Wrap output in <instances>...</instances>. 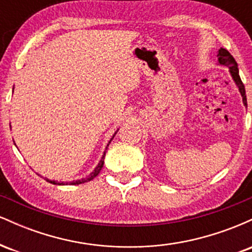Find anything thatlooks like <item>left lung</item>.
I'll return each mask as SVG.
<instances>
[{"label":"left lung","mask_w":252,"mask_h":252,"mask_svg":"<svg viewBox=\"0 0 252 252\" xmlns=\"http://www.w3.org/2000/svg\"><path fill=\"white\" fill-rule=\"evenodd\" d=\"M218 62H219V63H220V65L228 66L231 74H232L233 80H235L237 86H238L239 91H241L242 97H243V102H244V105L247 106L248 103H247V96H245V88H244V84L242 83L241 77H239L238 65H237L235 58H233L230 53H228V51L224 50V48H220V50H219V53H218Z\"/></svg>","instance_id":"1"}]
</instances>
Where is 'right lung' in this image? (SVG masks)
<instances>
[{"instance_id": "add662e5", "label": "right lung", "mask_w": 252, "mask_h": 252, "mask_svg": "<svg viewBox=\"0 0 252 252\" xmlns=\"http://www.w3.org/2000/svg\"><path fill=\"white\" fill-rule=\"evenodd\" d=\"M104 158H105V155H103V158H102V160H100V162L98 163V166L96 167V169H94V172H92V174H90L89 178H86V179H82V180H78V181L70 182V184H71V185H79V184H84V182H88V181H90V180H92V179H94V176H97L98 174H99L100 169L103 168V164H104ZM46 180H47V179H46ZM47 181H48V182H51V184L57 185V182H56V181H51V180H47Z\"/></svg>"}]
</instances>
